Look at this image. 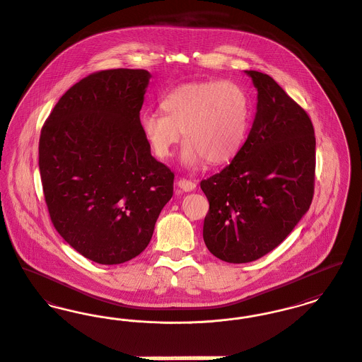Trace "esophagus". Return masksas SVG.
<instances>
[{"instance_id": "34e87169", "label": "esophagus", "mask_w": 362, "mask_h": 362, "mask_svg": "<svg viewBox=\"0 0 362 362\" xmlns=\"http://www.w3.org/2000/svg\"><path fill=\"white\" fill-rule=\"evenodd\" d=\"M178 188L182 189L184 192H191L194 188H196V184L191 181V180H187V178H180L178 182H177Z\"/></svg>"}]
</instances>
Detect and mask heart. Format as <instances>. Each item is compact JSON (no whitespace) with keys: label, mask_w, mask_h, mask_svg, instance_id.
Wrapping results in <instances>:
<instances>
[{"label":"heart","mask_w":362,"mask_h":362,"mask_svg":"<svg viewBox=\"0 0 362 362\" xmlns=\"http://www.w3.org/2000/svg\"><path fill=\"white\" fill-rule=\"evenodd\" d=\"M165 115L146 111L140 124L146 143L160 159H168L181 140L187 144L181 159L197 168L204 160L222 165L232 160L245 141L251 103L245 90L232 81L182 83L160 100Z\"/></svg>","instance_id":"heart-1"}]
</instances>
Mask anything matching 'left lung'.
Returning <instances> with one entry per match:
<instances>
[{"label":"left lung","mask_w":362,"mask_h":362,"mask_svg":"<svg viewBox=\"0 0 362 362\" xmlns=\"http://www.w3.org/2000/svg\"><path fill=\"white\" fill-rule=\"evenodd\" d=\"M245 73L258 90L251 132L230 165L200 182L210 203L203 239L230 264L252 262L288 236L312 204L315 177L308 112L267 74Z\"/></svg>","instance_id":"left-lung-1"}]
</instances>
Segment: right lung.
Wrapping results in <instances>:
<instances>
[{
    "label": "right lung",
    "instance_id": "obj_1",
    "mask_svg": "<svg viewBox=\"0 0 362 362\" xmlns=\"http://www.w3.org/2000/svg\"><path fill=\"white\" fill-rule=\"evenodd\" d=\"M151 74H90L52 110L40 136L49 216L85 258L118 265L141 254L173 196L174 173L151 155L140 111Z\"/></svg>",
    "mask_w": 362,
    "mask_h": 362
}]
</instances>
